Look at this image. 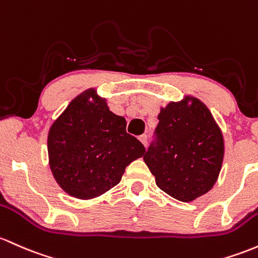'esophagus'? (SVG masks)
I'll use <instances>...</instances> for the list:
<instances>
[{
    "label": "esophagus",
    "mask_w": 258,
    "mask_h": 258,
    "mask_svg": "<svg viewBox=\"0 0 258 258\" xmlns=\"http://www.w3.org/2000/svg\"><path fill=\"white\" fill-rule=\"evenodd\" d=\"M138 140L141 141V142H142V144L144 147L147 146V136L146 135H142V136H140V137H138Z\"/></svg>",
    "instance_id": "1"
}]
</instances>
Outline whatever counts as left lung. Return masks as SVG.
Returning <instances> with one entry per match:
<instances>
[{"label": "left lung", "instance_id": "obj_1", "mask_svg": "<svg viewBox=\"0 0 258 258\" xmlns=\"http://www.w3.org/2000/svg\"><path fill=\"white\" fill-rule=\"evenodd\" d=\"M157 142L143 155L155 183L169 196L191 202L211 191L224 159V138L209 109L186 95L160 107Z\"/></svg>", "mask_w": 258, "mask_h": 258}]
</instances>
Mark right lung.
I'll list each match as a JSON object with an SVG mask.
<instances>
[{"label":"right lung","mask_w":258,"mask_h":258,"mask_svg":"<svg viewBox=\"0 0 258 258\" xmlns=\"http://www.w3.org/2000/svg\"><path fill=\"white\" fill-rule=\"evenodd\" d=\"M47 153L60 187L72 197L92 200L117 185L146 148L127 134L122 116L110 111L106 99L89 88L51 124Z\"/></svg>","instance_id":"obj_1"}]
</instances>
